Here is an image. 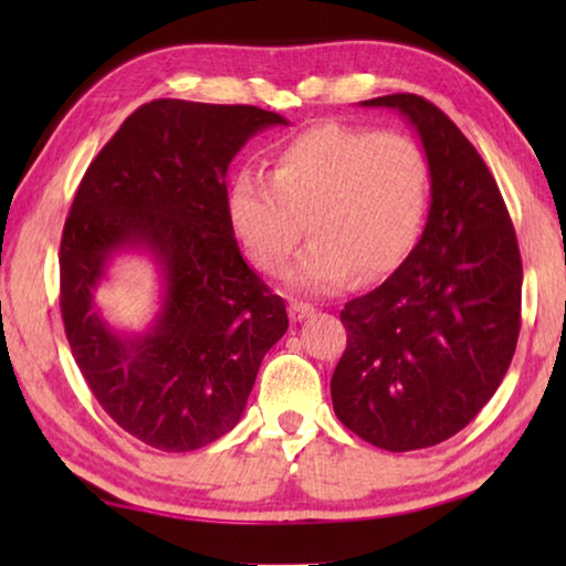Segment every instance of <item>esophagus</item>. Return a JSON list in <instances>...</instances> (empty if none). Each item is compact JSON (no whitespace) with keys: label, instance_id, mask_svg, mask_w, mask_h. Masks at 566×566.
I'll return each instance as SVG.
<instances>
[{"label":"esophagus","instance_id":"obj_1","mask_svg":"<svg viewBox=\"0 0 566 566\" xmlns=\"http://www.w3.org/2000/svg\"><path fill=\"white\" fill-rule=\"evenodd\" d=\"M312 314H314V306H310V304H302V302H292V304H290V317H292L294 322L310 319Z\"/></svg>","mask_w":566,"mask_h":566}]
</instances>
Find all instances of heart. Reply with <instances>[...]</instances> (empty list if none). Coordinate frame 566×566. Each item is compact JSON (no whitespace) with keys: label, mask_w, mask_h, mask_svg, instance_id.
<instances>
[{"label":"heart","mask_w":566,"mask_h":566,"mask_svg":"<svg viewBox=\"0 0 566 566\" xmlns=\"http://www.w3.org/2000/svg\"><path fill=\"white\" fill-rule=\"evenodd\" d=\"M429 195V167L415 139L347 124H317L276 147L270 179L237 175L227 195L234 234L252 262L280 274L312 237L290 280L337 292L354 276L375 282L415 247Z\"/></svg>","instance_id":"b5f03b06"}]
</instances>
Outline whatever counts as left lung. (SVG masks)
I'll return each instance as SVG.
<instances>
[{
  "label": "left lung",
  "instance_id": "1",
  "mask_svg": "<svg viewBox=\"0 0 566 566\" xmlns=\"http://www.w3.org/2000/svg\"><path fill=\"white\" fill-rule=\"evenodd\" d=\"M359 104L397 109L417 129L432 202L397 272L344 304L332 405L364 442L411 452L454 437L502 385L520 337L522 256L492 171L442 109L417 94Z\"/></svg>",
  "mask_w": 566,
  "mask_h": 566
}]
</instances>
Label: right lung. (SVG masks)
<instances>
[{"instance_id": "obj_1", "label": "right lung", "mask_w": 566, "mask_h": 566, "mask_svg": "<svg viewBox=\"0 0 566 566\" xmlns=\"http://www.w3.org/2000/svg\"><path fill=\"white\" fill-rule=\"evenodd\" d=\"M276 124L282 114L247 104H142L90 165L64 222L60 306L74 361L124 432L161 452L227 434L290 327L227 212L229 161ZM122 251L149 253L160 272L145 333L114 331L93 304Z\"/></svg>"}]
</instances>
